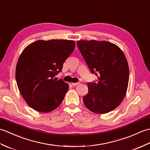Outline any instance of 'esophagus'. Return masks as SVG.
Here are the masks:
<instances>
[{
	"label": "esophagus",
	"mask_w": 150,
	"mask_h": 150,
	"mask_svg": "<svg viewBox=\"0 0 150 150\" xmlns=\"http://www.w3.org/2000/svg\"><path fill=\"white\" fill-rule=\"evenodd\" d=\"M80 84V82H75V83H72L73 86H77Z\"/></svg>",
	"instance_id": "obj_1"
}]
</instances>
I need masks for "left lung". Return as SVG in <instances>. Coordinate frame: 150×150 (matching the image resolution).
<instances>
[{"label":"left lung","mask_w":150,"mask_h":150,"mask_svg":"<svg viewBox=\"0 0 150 150\" xmlns=\"http://www.w3.org/2000/svg\"><path fill=\"white\" fill-rule=\"evenodd\" d=\"M79 50L97 82H88L84 104L95 113H106L119 106L126 93L129 67L122 51L107 41L79 40Z\"/></svg>","instance_id":"obj_1"}]
</instances>
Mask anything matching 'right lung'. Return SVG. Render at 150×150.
<instances>
[{
    "label": "right lung",
    "instance_id": "1",
    "mask_svg": "<svg viewBox=\"0 0 150 150\" xmlns=\"http://www.w3.org/2000/svg\"><path fill=\"white\" fill-rule=\"evenodd\" d=\"M73 40H37L25 48L16 66L15 78L22 96L33 110L52 111L61 104L69 85L55 77L74 51Z\"/></svg>",
    "mask_w": 150,
    "mask_h": 150
}]
</instances>
